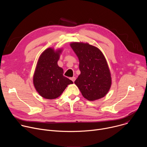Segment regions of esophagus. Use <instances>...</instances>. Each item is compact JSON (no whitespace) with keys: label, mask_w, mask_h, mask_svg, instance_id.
Wrapping results in <instances>:
<instances>
[{"label":"esophagus","mask_w":147,"mask_h":147,"mask_svg":"<svg viewBox=\"0 0 147 147\" xmlns=\"http://www.w3.org/2000/svg\"><path fill=\"white\" fill-rule=\"evenodd\" d=\"M70 79L72 80V81H73V82H74V81H75V80H76V77H73L70 78Z\"/></svg>","instance_id":"34e87169"}]
</instances>
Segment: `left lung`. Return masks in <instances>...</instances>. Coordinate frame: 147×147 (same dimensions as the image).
Wrapping results in <instances>:
<instances>
[{
    "instance_id": "obj_1",
    "label": "left lung",
    "mask_w": 147,
    "mask_h": 147,
    "mask_svg": "<svg viewBox=\"0 0 147 147\" xmlns=\"http://www.w3.org/2000/svg\"><path fill=\"white\" fill-rule=\"evenodd\" d=\"M70 45L79 60L81 73L74 83L81 94L90 101L104 97L111 88L112 78L103 54L88 43L72 42Z\"/></svg>"
}]
</instances>
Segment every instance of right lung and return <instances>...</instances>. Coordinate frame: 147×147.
I'll use <instances>...</instances> for the list:
<instances>
[{"mask_svg": "<svg viewBox=\"0 0 147 147\" xmlns=\"http://www.w3.org/2000/svg\"><path fill=\"white\" fill-rule=\"evenodd\" d=\"M62 48H49L38 60L33 76L34 87L42 97L54 99L61 95L68 85L73 82L63 76V69L57 65Z\"/></svg>", "mask_w": 147, "mask_h": 147, "instance_id": "1", "label": "right lung"}]
</instances>
